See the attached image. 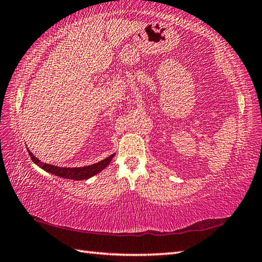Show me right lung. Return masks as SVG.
<instances>
[{
	"label": "right lung",
	"mask_w": 262,
	"mask_h": 262,
	"mask_svg": "<svg viewBox=\"0 0 262 262\" xmlns=\"http://www.w3.org/2000/svg\"><path fill=\"white\" fill-rule=\"evenodd\" d=\"M28 152H29V155L31 160L33 161V163H36L39 168H41L46 172H49V173L55 174L59 178H64V179H71V180H86L89 178L96 176L97 173H99V172H101L103 169H105V166H108V164L111 162V160H113V158L116 154V153L111 154L107 159L101 160L100 162H97L94 164L80 166V168H62V166L41 162L40 160L37 159L35 155L29 151V148H28Z\"/></svg>",
	"instance_id": "add662e5"
}]
</instances>
